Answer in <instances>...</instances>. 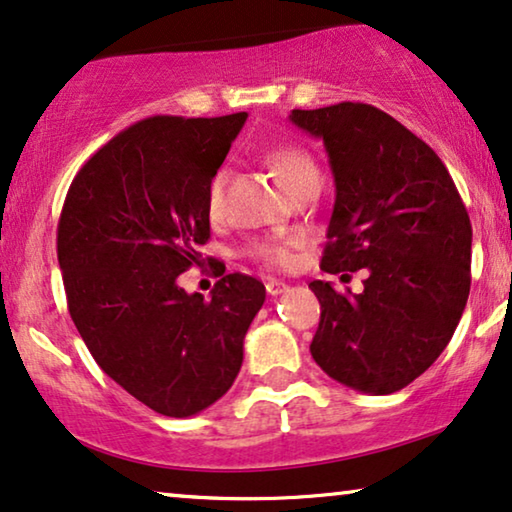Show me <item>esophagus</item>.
<instances>
[{"instance_id":"obj_1","label":"esophagus","mask_w":512,"mask_h":512,"mask_svg":"<svg viewBox=\"0 0 512 512\" xmlns=\"http://www.w3.org/2000/svg\"><path fill=\"white\" fill-rule=\"evenodd\" d=\"M287 290V285L283 280H276V278H269L266 280V292L271 294V297H278V294H283Z\"/></svg>"}]
</instances>
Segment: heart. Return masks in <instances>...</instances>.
<instances>
[{
  "label": "heart",
  "mask_w": 512,
  "mask_h": 512,
  "mask_svg": "<svg viewBox=\"0 0 512 512\" xmlns=\"http://www.w3.org/2000/svg\"><path fill=\"white\" fill-rule=\"evenodd\" d=\"M262 160L266 164V169L276 176V181L285 192H292V187L308 176H318L315 174V164L311 157H308L306 150H301L299 146H290V143H280V146L264 150ZM222 192H225V171H218V174L211 178L206 190L208 213L215 215L220 211ZM297 243V239L257 241L253 243V248H250V253L271 266H287L292 262V246H297Z\"/></svg>",
  "instance_id": "heart-1"
}]
</instances>
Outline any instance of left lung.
<instances>
[{
  "label": "left lung",
  "mask_w": 512,
  "mask_h": 512,
  "mask_svg": "<svg viewBox=\"0 0 512 512\" xmlns=\"http://www.w3.org/2000/svg\"><path fill=\"white\" fill-rule=\"evenodd\" d=\"M322 139L336 185L322 269H369L362 294L313 280L311 355L329 378L392 394L450 343L471 290V220L434 150L371 104L290 113Z\"/></svg>",
  "instance_id": "left-lung-1"
}]
</instances>
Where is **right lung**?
I'll return each instance as SVG.
<instances>
[{
	"mask_svg": "<svg viewBox=\"0 0 512 512\" xmlns=\"http://www.w3.org/2000/svg\"><path fill=\"white\" fill-rule=\"evenodd\" d=\"M246 118L136 122L83 164L62 206L71 320L106 376L167 417L197 415L232 387L266 299L243 273L222 276L208 301L178 285L211 236L208 183Z\"/></svg>",
	"mask_w": 512,
	"mask_h": 512,
	"instance_id": "obj_1",
	"label": "right lung"
}]
</instances>
